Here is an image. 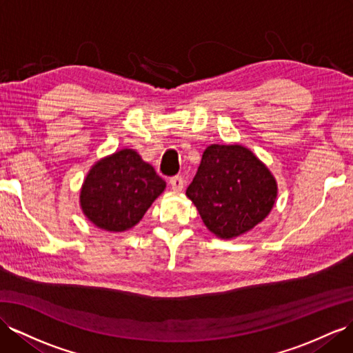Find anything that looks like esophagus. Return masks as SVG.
Listing matches in <instances>:
<instances>
[{
	"label": "esophagus",
	"mask_w": 353,
	"mask_h": 353,
	"mask_svg": "<svg viewBox=\"0 0 353 353\" xmlns=\"http://www.w3.org/2000/svg\"><path fill=\"white\" fill-rule=\"evenodd\" d=\"M170 185L171 188H173V191L176 192H180L183 189V185H185V180L182 176H174L170 179Z\"/></svg>",
	"instance_id": "1"
}]
</instances>
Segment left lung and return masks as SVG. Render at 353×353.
<instances>
[{"label": "left lung", "mask_w": 353, "mask_h": 353, "mask_svg": "<svg viewBox=\"0 0 353 353\" xmlns=\"http://www.w3.org/2000/svg\"><path fill=\"white\" fill-rule=\"evenodd\" d=\"M186 195L207 228L218 237L232 239L265 219L274 205L277 185L249 149L212 144L204 150Z\"/></svg>", "instance_id": "obj_1"}]
</instances>
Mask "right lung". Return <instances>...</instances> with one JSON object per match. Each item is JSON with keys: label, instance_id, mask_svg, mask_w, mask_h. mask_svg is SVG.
Wrapping results in <instances>:
<instances>
[{"label": "right lung", "instance_id": "1", "mask_svg": "<svg viewBox=\"0 0 353 353\" xmlns=\"http://www.w3.org/2000/svg\"><path fill=\"white\" fill-rule=\"evenodd\" d=\"M165 189L152 165L137 152L125 149L98 161L80 192L86 218L107 231L132 228Z\"/></svg>", "mask_w": 353, "mask_h": 353}]
</instances>
